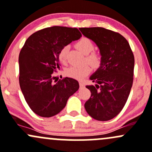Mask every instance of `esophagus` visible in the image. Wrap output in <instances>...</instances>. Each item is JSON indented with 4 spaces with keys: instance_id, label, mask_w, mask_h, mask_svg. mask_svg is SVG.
<instances>
[{
    "instance_id": "obj_1",
    "label": "esophagus",
    "mask_w": 152,
    "mask_h": 152,
    "mask_svg": "<svg viewBox=\"0 0 152 152\" xmlns=\"http://www.w3.org/2000/svg\"><path fill=\"white\" fill-rule=\"evenodd\" d=\"M79 86H80V87H83V86H84V84H83L82 82H79Z\"/></svg>"
}]
</instances>
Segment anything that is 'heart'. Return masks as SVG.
<instances>
[{
  "label": "heart",
  "instance_id": "obj_1",
  "mask_svg": "<svg viewBox=\"0 0 152 152\" xmlns=\"http://www.w3.org/2000/svg\"><path fill=\"white\" fill-rule=\"evenodd\" d=\"M76 47L80 51L86 56L85 61L89 63L93 68H99L102 62V56L99 53L93 51L94 50V44L92 40L87 37H82L76 42ZM68 45H64L58 52V58L61 63L65 64L67 61ZM91 72V68L89 65H84L81 66H71L65 71L68 77L76 80H83Z\"/></svg>",
  "mask_w": 152,
  "mask_h": 152
}]
</instances>
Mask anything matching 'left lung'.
Returning <instances> with one entry per match:
<instances>
[{"instance_id":"obj_1","label":"left lung","mask_w":152,"mask_h":152,"mask_svg":"<svg viewBox=\"0 0 152 152\" xmlns=\"http://www.w3.org/2000/svg\"><path fill=\"white\" fill-rule=\"evenodd\" d=\"M79 30L96 43L102 56L100 67L90 77L96 84L86 86L91 96L85 102V109L96 121H110L121 113L129 96L133 81V53L127 39L119 33L103 27Z\"/></svg>"}]
</instances>
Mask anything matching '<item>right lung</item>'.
Here are the masks:
<instances>
[{"instance_id":"1","label":"right lung","mask_w":152,"mask_h":152,"mask_svg":"<svg viewBox=\"0 0 152 152\" xmlns=\"http://www.w3.org/2000/svg\"><path fill=\"white\" fill-rule=\"evenodd\" d=\"M81 37L77 28L54 26L29 37L19 53V85L26 103L37 115L50 118L58 114L70 96L79 88L76 80L56 79L60 69L58 52Z\"/></svg>"}]
</instances>
